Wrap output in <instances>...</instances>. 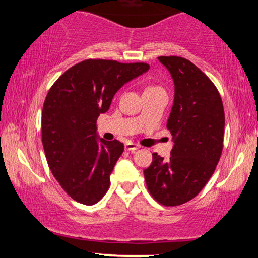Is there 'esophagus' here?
Returning a JSON list of instances; mask_svg holds the SVG:
<instances>
[{
	"label": "esophagus",
	"instance_id": "esophagus-1",
	"mask_svg": "<svg viewBox=\"0 0 258 258\" xmlns=\"http://www.w3.org/2000/svg\"><path fill=\"white\" fill-rule=\"evenodd\" d=\"M137 149H140L139 144L133 143V142H126V143H125V150L132 151V153H134V151L137 150Z\"/></svg>",
	"mask_w": 258,
	"mask_h": 258
}]
</instances>
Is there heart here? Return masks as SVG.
Wrapping results in <instances>:
<instances>
[{
	"instance_id": "b5f03b06",
	"label": "heart",
	"mask_w": 258,
	"mask_h": 258,
	"mask_svg": "<svg viewBox=\"0 0 258 258\" xmlns=\"http://www.w3.org/2000/svg\"><path fill=\"white\" fill-rule=\"evenodd\" d=\"M158 87H154V86H150V87H148L147 88V90H150V89H157Z\"/></svg>"
}]
</instances>
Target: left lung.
<instances>
[{
	"label": "left lung",
	"instance_id": "obj_1",
	"mask_svg": "<svg viewBox=\"0 0 258 258\" xmlns=\"http://www.w3.org/2000/svg\"><path fill=\"white\" fill-rule=\"evenodd\" d=\"M175 84L167 128L174 147L169 161L157 153L144 170L150 195L165 207L192 200L213 176L223 149L224 109L217 88L201 69L178 56H160Z\"/></svg>",
	"mask_w": 258,
	"mask_h": 258
}]
</instances>
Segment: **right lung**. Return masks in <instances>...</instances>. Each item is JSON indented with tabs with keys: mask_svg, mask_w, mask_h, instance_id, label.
I'll list each match as a JSON object with an SVG mask.
<instances>
[{
	"mask_svg": "<svg viewBox=\"0 0 258 258\" xmlns=\"http://www.w3.org/2000/svg\"><path fill=\"white\" fill-rule=\"evenodd\" d=\"M149 70L142 62L86 59L52 84L42 110V143L49 168L76 202L93 206L108 191L124 146L98 139L96 121L126 82Z\"/></svg>",
	"mask_w": 258,
	"mask_h": 258,
	"instance_id": "obj_1",
	"label": "right lung"
}]
</instances>
